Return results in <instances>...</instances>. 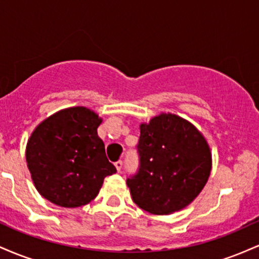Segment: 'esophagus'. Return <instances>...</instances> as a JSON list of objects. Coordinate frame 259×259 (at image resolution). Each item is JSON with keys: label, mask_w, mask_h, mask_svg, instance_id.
Listing matches in <instances>:
<instances>
[{"label": "esophagus", "mask_w": 259, "mask_h": 259, "mask_svg": "<svg viewBox=\"0 0 259 259\" xmlns=\"http://www.w3.org/2000/svg\"><path fill=\"white\" fill-rule=\"evenodd\" d=\"M114 165H115V168H117V170L120 171L121 165H123V162H121V160H118V162L114 163Z\"/></svg>", "instance_id": "34e87169"}]
</instances>
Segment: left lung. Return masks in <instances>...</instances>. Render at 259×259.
<instances>
[{
  "label": "left lung",
  "mask_w": 259,
  "mask_h": 259,
  "mask_svg": "<svg viewBox=\"0 0 259 259\" xmlns=\"http://www.w3.org/2000/svg\"><path fill=\"white\" fill-rule=\"evenodd\" d=\"M140 168L126 180L133 201L152 214H171L200 195L212 170L206 138L189 120L160 113L140 124Z\"/></svg>",
  "instance_id": "obj_1"
}]
</instances>
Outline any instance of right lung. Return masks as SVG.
<instances>
[{
    "mask_svg": "<svg viewBox=\"0 0 259 259\" xmlns=\"http://www.w3.org/2000/svg\"><path fill=\"white\" fill-rule=\"evenodd\" d=\"M102 118L86 107L61 109L31 133L25 158L32 183L57 206H85L99 195L107 175L117 171L97 135Z\"/></svg>",
    "mask_w": 259,
    "mask_h": 259,
    "instance_id": "1",
    "label": "right lung"
}]
</instances>
